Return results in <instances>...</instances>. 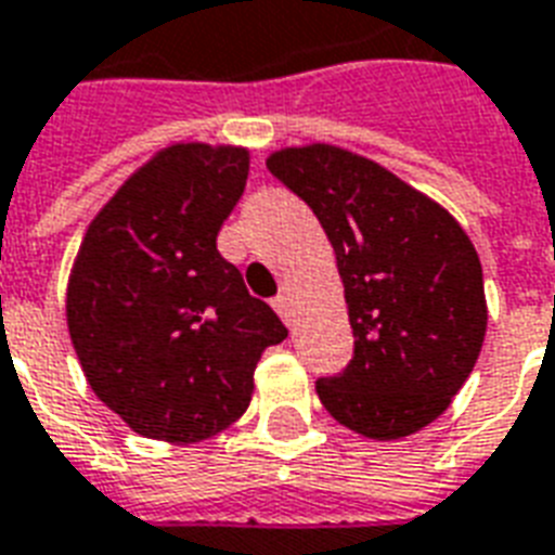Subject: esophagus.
Returning a JSON list of instances; mask_svg holds the SVG:
<instances>
[{"mask_svg":"<svg viewBox=\"0 0 555 555\" xmlns=\"http://www.w3.org/2000/svg\"><path fill=\"white\" fill-rule=\"evenodd\" d=\"M272 307H274V312H278L283 321H286V324H292V300H289V295H278V298L272 300Z\"/></svg>","mask_w":555,"mask_h":555,"instance_id":"obj_1","label":"esophagus"}]
</instances>
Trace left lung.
<instances>
[{"mask_svg":"<svg viewBox=\"0 0 555 555\" xmlns=\"http://www.w3.org/2000/svg\"><path fill=\"white\" fill-rule=\"evenodd\" d=\"M336 251L353 359L315 382L338 423L399 440L449 408L487 336L478 251L457 219L371 158L330 144L266 158Z\"/></svg>","mask_w":555,"mask_h":555,"instance_id":"obj_1","label":"left lung"}]
</instances>
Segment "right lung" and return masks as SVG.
<instances>
[{"instance_id":"1","label":"right lung","mask_w":555,"mask_h":555,"mask_svg":"<svg viewBox=\"0 0 555 555\" xmlns=\"http://www.w3.org/2000/svg\"><path fill=\"white\" fill-rule=\"evenodd\" d=\"M246 179L248 150L173 144L86 229L68 336L94 397L141 437L199 442L229 428L263 350L289 336L217 251Z\"/></svg>"}]
</instances>
